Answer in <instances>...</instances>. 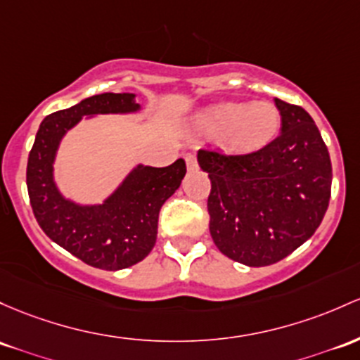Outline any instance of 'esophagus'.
I'll list each match as a JSON object with an SVG mask.
<instances>
[{
	"instance_id": "esophagus-1",
	"label": "esophagus",
	"mask_w": 360,
	"mask_h": 360,
	"mask_svg": "<svg viewBox=\"0 0 360 360\" xmlns=\"http://www.w3.org/2000/svg\"><path fill=\"white\" fill-rule=\"evenodd\" d=\"M186 165H188V171H196V169H198V159H196L195 153H188Z\"/></svg>"
}]
</instances>
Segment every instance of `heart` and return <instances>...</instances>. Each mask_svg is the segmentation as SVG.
Wrapping results in <instances>:
<instances>
[{
    "mask_svg": "<svg viewBox=\"0 0 360 360\" xmlns=\"http://www.w3.org/2000/svg\"><path fill=\"white\" fill-rule=\"evenodd\" d=\"M203 131L222 140L236 153H252L266 147L278 135L282 117L268 102H225L200 114Z\"/></svg>",
    "mask_w": 360,
    "mask_h": 360,
    "instance_id": "b5f03b06",
    "label": "heart"
}]
</instances>
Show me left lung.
<instances>
[{"label":"left lung","mask_w":360,"mask_h":360,"mask_svg":"<svg viewBox=\"0 0 360 360\" xmlns=\"http://www.w3.org/2000/svg\"><path fill=\"white\" fill-rule=\"evenodd\" d=\"M280 135L244 155L198 152L210 177V234L227 258L248 266L274 264L314 234L331 195V160L313 117L275 98Z\"/></svg>","instance_id":"8db88e82"}]
</instances>
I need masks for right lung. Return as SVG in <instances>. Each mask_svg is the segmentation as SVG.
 <instances>
[{"instance_id":"obj_1","label":"right lung","mask_w":360,"mask_h":360,"mask_svg":"<svg viewBox=\"0 0 360 360\" xmlns=\"http://www.w3.org/2000/svg\"><path fill=\"white\" fill-rule=\"evenodd\" d=\"M135 94H98L77 105L49 114L39 126L27 162V189L39 225L49 239L101 268L122 270L145 258L155 246L159 212L181 186L186 164L167 167L138 165L102 205H77L63 198L53 179L59 141L84 116L135 112Z\"/></svg>"}]
</instances>
